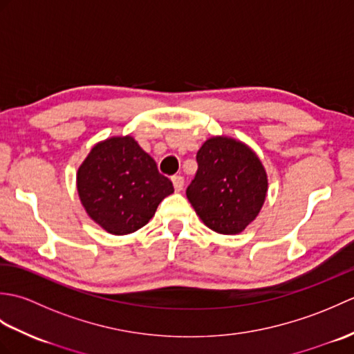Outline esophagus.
<instances>
[{
  "label": "esophagus",
  "instance_id": "esophagus-1",
  "mask_svg": "<svg viewBox=\"0 0 354 354\" xmlns=\"http://www.w3.org/2000/svg\"><path fill=\"white\" fill-rule=\"evenodd\" d=\"M171 183H173V187H175L176 192H181L184 189V178L183 176H173Z\"/></svg>",
  "mask_w": 354,
  "mask_h": 354
}]
</instances>
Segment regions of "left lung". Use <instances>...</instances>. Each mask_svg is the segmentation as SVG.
<instances>
[{
    "mask_svg": "<svg viewBox=\"0 0 354 354\" xmlns=\"http://www.w3.org/2000/svg\"><path fill=\"white\" fill-rule=\"evenodd\" d=\"M198 171L187 198L209 230L239 234L265 204L268 175L245 142L230 137L208 138L196 155Z\"/></svg>",
    "mask_w": 354,
    "mask_h": 354,
    "instance_id": "left-lung-1",
    "label": "left lung"
}]
</instances>
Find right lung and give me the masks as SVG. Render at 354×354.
<instances>
[{"label": "right lung", "instance_id": "right-lung-1", "mask_svg": "<svg viewBox=\"0 0 354 354\" xmlns=\"http://www.w3.org/2000/svg\"><path fill=\"white\" fill-rule=\"evenodd\" d=\"M77 193L88 216L114 236L140 230L173 193L169 178L131 135L97 142L77 170Z\"/></svg>", "mask_w": 354, "mask_h": 354}]
</instances>
